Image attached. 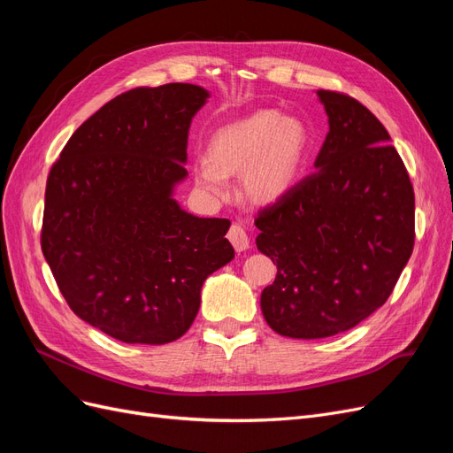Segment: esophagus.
I'll use <instances>...</instances> for the list:
<instances>
[{
    "mask_svg": "<svg viewBox=\"0 0 453 453\" xmlns=\"http://www.w3.org/2000/svg\"><path fill=\"white\" fill-rule=\"evenodd\" d=\"M226 236H228L230 243L234 245V250H236L238 253H242V251H245V250L250 248V238H248V232H245V230H243L240 225H232Z\"/></svg>",
    "mask_w": 453,
    "mask_h": 453,
    "instance_id": "esophagus-1",
    "label": "esophagus"
}]
</instances>
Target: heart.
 Here are the masks:
<instances>
[{
    "instance_id": "heart-1",
    "label": "heart",
    "mask_w": 453,
    "mask_h": 453,
    "mask_svg": "<svg viewBox=\"0 0 453 453\" xmlns=\"http://www.w3.org/2000/svg\"><path fill=\"white\" fill-rule=\"evenodd\" d=\"M311 143L308 127L278 109H258L219 128L205 158L195 168L196 185L211 196H225L226 177L240 175L242 190L253 203L281 200L298 181Z\"/></svg>"
}]
</instances>
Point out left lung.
I'll return each instance as SVG.
<instances>
[{
	"mask_svg": "<svg viewBox=\"0 0 453 453\" xmlns=\"http://www.w3.org/2000/svg\"><path fill=\"white\" fill-rule=\"evenodd\" d=\"M328 134L315 172L255 219L278 265L260 295L281 336L344 333L386 304L414 250V188L381 122L357 100L318 90Z\"/></svg>",
	"mask_w": 453,
	"mask_h": 453,
	"instance_id": "left-lung-1",
	"label": "left lung"
}]
</instances>
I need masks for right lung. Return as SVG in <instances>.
<instances>
[{"label":"right lung","mask_w":453,"mask_h":453,"mask_svg":"<svg viewBox=\"0 0 453 453\" xmlns=\"http://www.w3.org/2000/svg\"><path fill=\"white\" fill-rule=\"evenodd\" d=\"M210 92L188 83L117 96L52 164L41 250L65 303L127 344H168L200 308L205 278L234 258L228 219L181 210L187 138Z\"/></svg>","instance_id":"obj_1"}]
</instances>
